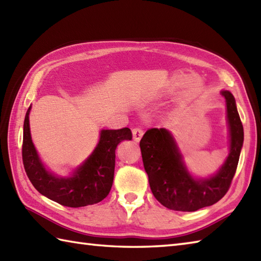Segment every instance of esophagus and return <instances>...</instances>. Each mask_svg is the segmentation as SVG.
<instances>
[{
	"instance_id": "obj_1",
	"label": "esophagus",
	"mask_w": 261,
	"mask_h": 261,
	"mask_svg": "<svg viewBox=\"0 0 261 261\" xmlns=\"http://www.w3.org/2000/svg\"><path fill=\"white\" fill-rule=\"evenodd\" d=\"M132 136H134L135 141L139 142L143 136V130L140 129V127H135V129L132 130Z\"/></svg>"
}]
</instances>
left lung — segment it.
<instances>
[{
	"instance_id": "8db88e82",
	"label": "left lung",
	"mask_w": 261,
	"mask_h": 261,
	"mask_svg": "<svg viewBox=\"0 0 261 261\" xmlns=\"http://www.w3.org/2000/svg\"><path fill=\"white\" fill-rule=\"evenodd\" d=\"M221 95L226 104L230 149L224 164L213 176L207 178L192 176L175 139L165 127L149 129L140 140L149 185L153 196L165 207L194 212L219 202L229 191L243 145V126L231 92L222 91Z\"/></svg>"
}]
</instances>
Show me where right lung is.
<instances>
[{
	"label": "right lung",
	"instance_id": "right-lung-1",
	"mask_svg": "<svg viewBox=\"0 0 261 261\" xmlns=\"http://www.w3.org/2000/svg\"><path fill=\"white\" fill-rule=\"evenodd\" d=\"M28 109L23 124L22 160L25 173L36 190L64 206L81 207L101 202L109 195L113 184L115 149L123 140H131L129 127L102 130L97 146L84 163L69 177L49 171L41 163L31 139Z\"/></svg>",
	"mask_w": 261,
	"mask_h": 261
}]
</instances>
